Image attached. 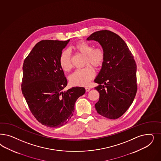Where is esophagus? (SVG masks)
<instances>
[{
    "instance_id": "obj_1",
    "label": "esophagus",
    "mask_w": 161,
    "mask_h": 161,
    "mask_svg": "<svg viewBox=\"0 0 161 161\" xmlns=\"http://www.w3.org/2000/svg\"><path fill=\"white\" fill-rule=\"evenodd\" d=\"M85 90H86V92H88V91H89L91 90V88H89V87H86V88H85Z\"/></svg>"
}]
</instances>
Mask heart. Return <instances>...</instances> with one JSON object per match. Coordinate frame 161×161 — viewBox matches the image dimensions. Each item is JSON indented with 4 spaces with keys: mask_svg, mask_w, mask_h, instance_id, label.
<instances>
[{
    "mask_svg": "<svg viewBox=\"0 0 161 161\" xmlns=\"http://www.w3.org/2000/svg\"><path fill=\"white\" fill-rule=\"evenodd\" d=\"M73 48L76 52L85 56V65L82 69L76 70L70 76V83L75 86H86L95 76V72L93 68L89 64L95 68L101 66L105 59L104 50L101 47L93 48V46L87 42L80 41L76 43ZM59 63L65 72H69L72 67L70 54L68 50L63 51L59 58Z\"/></svg>",
    "mask_w": 161,
    "mask_h": 161,
    "instance_id": "obj_1",
    "label": "heart"
}]
</instances>
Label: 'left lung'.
<instances>
[{"mask_svg":"<svg viewBox=\"0 0 161 161\" xmlns=\"http://www.w3.org/2000/svg\"><path fill=\"white\" fill-rule=\"evenodd\" d=\"M86 40L98 42L105 53L102 68L94 80L99 93L95 108L102 116L117 119L130 107L137 92L134 57L125 41L113 32L97 31Z\"/></svg>","mask_w":161,"mask_h":161,"instance_id":"obj_1","label":"left lung"}]
</instances>
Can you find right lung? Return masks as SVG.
I'll return each mask as SVG.
<instances>
[{"label":"right lung","instance_id":"right-lung-1","mask_svg":"<svg viewBox=\"0 0 161 161\" xmlns=\"http://www.w3.org/2000/svg\"><path fill=\"white\" fill-rule=\"evenodd\" d=\"M69 41L38 42L23 63L22 94L35 118L49 127L66 124L73 116L76 100L85 93V89L78 86L63 91L68 80L59 58Z\"/></svg>","mask_w":161,"mask_h":161}]
</instances>
